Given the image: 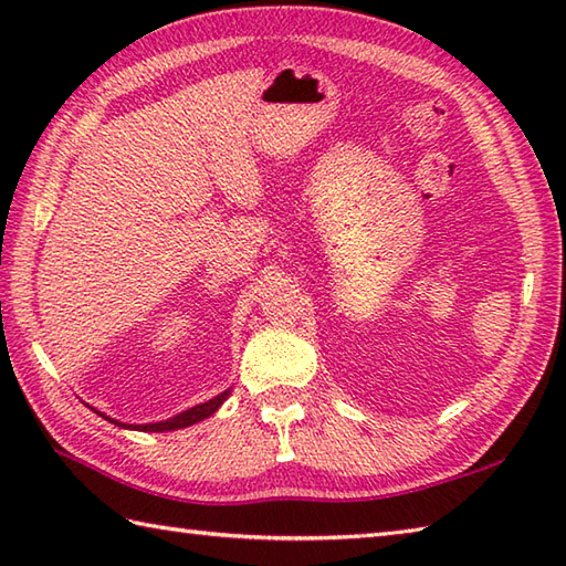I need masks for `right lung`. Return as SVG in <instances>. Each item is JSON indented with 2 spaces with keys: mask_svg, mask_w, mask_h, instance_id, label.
Here are the masks:
<instances>
[{
  "mask_svg": "<svg viewBox=\"0 0 566 566\" xmlns=\"http://www.w3.org/2000/svg\"><path fill=\"white\" fill-rule=\"evenodd\" d=\"M226 396H228V391L219 394V396H216V399H211V401H207V403H199V406H195V408H189V411L179 413V416H175V418H170V420H163V423H148V426H136V428L143 430V432H163V430L187 428V426L199 423V420L209 418V416H213L216 411H219V406L226 401ZM99 416H102V413H99ZM104 418H106V416H104ZM109 420H112V418H109ZM112 423H116V420H112ZM116 426H122V423H116ZM124 428H126V426H124Z\"/></svg>",
  "mask_w": 566,
  "mask_h": 566,
  "instance_id": "1",
  "label": "right lung"
}]
</instances>
